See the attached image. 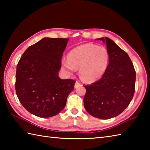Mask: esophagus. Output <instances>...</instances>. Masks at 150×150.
I'll list each match as a JSON object with an SVG mask.
<instances>
[{"label":"esophagus","mask_w":150,"mask_h":150,"mask_svg":"<svg viewBox=\"0 0 150 150\" xmlns=\"http://www.w3.org/2000/svg\"><path fill=\"white\" fill-rule=\"evenodd\" d=\"M81 86V83H79L78 81H76L75 84V88H77L79 86Z\"/></svg>","instance_id":"esophagus-1"}]
</instances>
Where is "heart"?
<instances>
[{
  "label": "heart",
  "mask_w": 150,
  "mask_h": 150,
  "mask_svg": "<svg viewBox=\"0 0 150 150\" xmlns=\"http://www.w3.org/2000/svg\"><path fill=\"white\" fill-rule=\"evenodd\" d=\"M109 59V53L104 47L84 44L70 51L68 59L62 60V65L69 73L79 69V75L82 80L92 82L104 74Z\"/></svg>",
  "instance_id": "obj_1"
}]
</instances>
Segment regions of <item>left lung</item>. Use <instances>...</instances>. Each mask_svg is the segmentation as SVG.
<instances>
[{"label": "left lung", "instance_id": "left-lung-1", "mask_svg": "<svg viewBox=\"0 0 150 150\" xmlns=\"http://www.w3.org/2000/svg\"><path fill=\"white\" fill-rule=\"evenodd\" d=\"M106 44L110 59L103 77L84 86V106L91 115L100 119L117 117L128 106L135 93L136 73L126 52L108 37L100 38Z\"/></svg>", "mask_w": 150, "mask_h": 150}]
</instances>
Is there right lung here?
<instances>
[{
	"instance_id": "1",
	"label": "right lung",
	"mask_w": 150,
	"mask_h": 150,
	"mask_svg": "<svg viewBox=\"0 0 150 150\" xmlns=\"http://www.w3.org/2000/svg\"><path fill=\"white\" fill-rule=\"evenodd\" d=\"M68 39L44 38L22 54L17 66L16 93L31 114L42 118L55 116L66 104L75 81L61 79L62 54Z\"/></svg>"
}]
</instances>
